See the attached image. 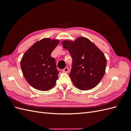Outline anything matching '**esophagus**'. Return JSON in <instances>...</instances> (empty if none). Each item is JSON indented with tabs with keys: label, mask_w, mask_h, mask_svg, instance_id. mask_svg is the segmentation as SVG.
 <instances>
[{
	"label": "esophagus",
	"mask_w": 131,
	"mask_h": 131,
	"mask_svg": "<svg viewBox=\"0 0 131 131\" xmlns=\"http://www.w3.org/2000/svg\"><path fill=\"white\" fill-rule=\"evenodd\" d=\"M68 71H69V69H68V67H66V68H65L64 69H63L62 70V72H63V73H68Z\"/></svg>",
	"instance_id": "34e87169"
}]
</instances>
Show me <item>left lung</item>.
<instances>
[{
	"mask_svg": "<svg viewBox=\"0 0 131 131\" xmlns=\"http://www.w3.org/2000/svg\"><path fill=\"white\" fill-rule=\"evenodd\" d=\"M62 43L73 58L69 76L75 86L82 91L95 88L105 72L106 59L103 52L85 37H79L74 41L64 40Z\"/></svg>",
	"mask_w": 131,
	"mask_h": 131,
	"instance_id": "left-lung-1",
	"label": "left lung"
}]
</instances>
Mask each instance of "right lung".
<instances>
[{
	"mask_svg": "<svg viewBox=\"0 0 131 131\" xmlns=\"http://www.w3.org/2000/svg\"><path fill=\"white\" fill-rule=\"evenodd\" d=\"M59 40L46 38L35 42L28 49L21 59L23 76L33 88L49 91L56 85L59 72L55 59L51 56Z\"/></svg>",
	"mask_w": 131,
	"mask_h": 131,
	"instance_id": "right-lung-1",
	"label": "right lung"
}]
</instances>
